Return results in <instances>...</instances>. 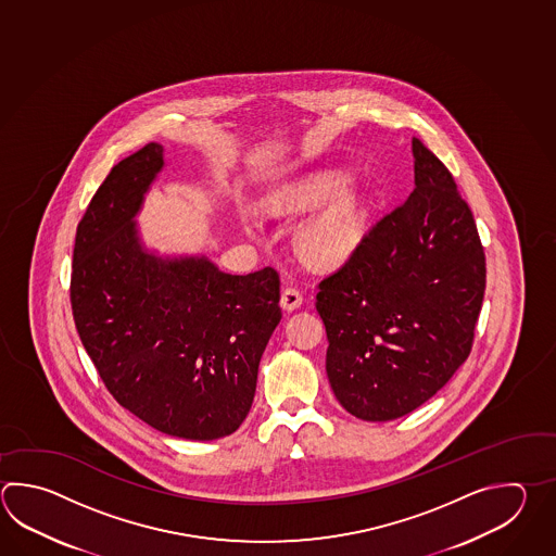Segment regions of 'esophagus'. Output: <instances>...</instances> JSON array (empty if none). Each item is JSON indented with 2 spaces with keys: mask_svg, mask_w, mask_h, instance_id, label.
Returning a JSON list of instances; mask_svg holds the SVG:
<instances>
[{
  "mask_svg": "<svg viewBox=\"0 0 556 556\" xmlns=\"http://www.w3.org/2000/svg\"><path fill=\"white\" fill-rule=\"evenodd\" d=\"M301 305H303V295H301L299 289H295V287L283 289L281 306H283L285 311H296Z\"/></svg>",
  "mask_w": 556,
  "mask_h": 556,
  "instance_id": "34e87169",
  "label": "esophagus"
}]
</instances>
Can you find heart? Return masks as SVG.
Returning <instances> with one entry per match:
<instances>
[{"label": "heart", "instance_id": "1", "mask_svg": "<svg viewBox=\"0 0 556 556\" xmlns=\"http://www.w3.org/2000/svg\"><path fill=\"white\" fill-rule=\"evenodd\" d=\"M325 204L324 208L321 205ZM315 216L296 227L295 250L303 260L332 267L349 260L363 238L364 205L361 193L340 174H325L301 186L295 192L285 193L269 202L273 214H285L289 210H317ZM243 224L250 233H260L257 214L243 207Z\"/></svg>", "mask_w": 556, "mask_h": 556}]
</instances>
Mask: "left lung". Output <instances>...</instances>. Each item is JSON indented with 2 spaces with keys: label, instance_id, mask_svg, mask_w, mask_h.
I'll return each mask as SVG.
<instances>
[{
  "label": "left lung",
  "instance_id": "8db88e82",
  "mask_svg": "<svg viewBox=\"0 0 556 556\" xmlns=\"http://www.w3.org/2000/svg\"><path fill=\"white\" fill-rule=\"evenodd\" d=\"M414 192L317 285L327 375L342 408L402 418L467 361L485 293L476 219L430 148L412 138Z\"/></svg>",
  "mask_w": 556,
  "mask_h": 556
}]
</instances>
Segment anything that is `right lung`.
Listing matches in <instances>:
<instances>
[{
  "instance_id": "obj_1",
  "label": "right lung",
  "mask_w": 556,
  "mask_h": 556,
  "mask_svg": "<svg viewBox=\"0 0 556 556\" xmlns=\"http://www.w3.org/2000/svg\"><path fill=\"white\" fill-rule=\"evenodd\" d=\"M164 166L150 142L104 178L77 227L71 306L106 390L154 430L210 442L250 414L261 354L281 320L279 273L219 271L142 250L137 216Z\"/></svg>"
}]
</instances>
